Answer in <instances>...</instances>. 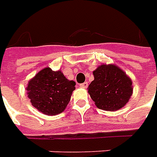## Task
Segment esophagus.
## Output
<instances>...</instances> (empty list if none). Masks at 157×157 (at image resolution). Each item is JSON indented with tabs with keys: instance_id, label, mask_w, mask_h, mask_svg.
<instances>
[{
	"instance_id": "1",
	"label": "esophagus",
	"mask_w": 157,
	"mask_h": 157,
	"mask_svg": "<svg viewBox=\"0 0 157 157\" xmlns=\"http://www.w3.org/2000/svg\"><path fill=\"white\" fill-rule=\"evenodd\" d=\"M88 86V83L87 82H84V83H82V84H80V86L82 87V88H86Z\"/></svg>"
}]
</instances>
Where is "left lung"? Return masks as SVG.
Wrapping results in <instances>:
<instances>
[{
  "mask_svg": "<svg viewBox=\"0 0 157 157\" xmlns=\"http://www.w3.org/2000/svg\"><path fill=\"white\" fill-rule=\"evenodd\" d=\"M94 80L87 87L97 108L117 111L123 108L132 95V82L116 64L103 63L93 72Z\"/></svg>",
  "mask_w": 157,
  "mask_h": 157,
  "instance_id": "1",
  "label": "left lung"
}]
</instances>
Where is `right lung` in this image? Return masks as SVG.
<instances>
[{"mask_svg": "<svg viewBox=\"0 0 157 157\" xmlns=\"http://www.w3.org/2000/svg\"><path fill=\"white\" fill-rule=\"evenodd\" d=\"M75 82L68 80L62 71L47 67L28 82L27 95L31 105L42 114L56 116L66 109Z\"/></svg>", "mask_w": 157, "mask_h": 157, "instance_id": "obj_1", "label": "right lung"}]
</instances>
